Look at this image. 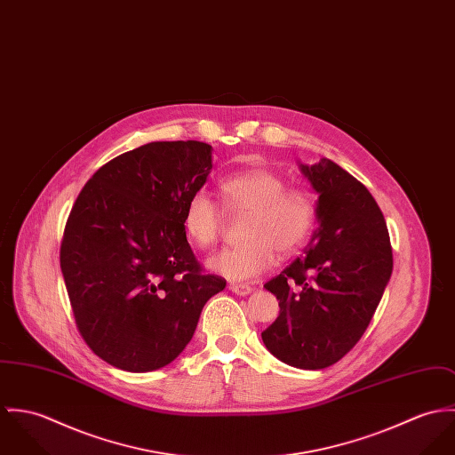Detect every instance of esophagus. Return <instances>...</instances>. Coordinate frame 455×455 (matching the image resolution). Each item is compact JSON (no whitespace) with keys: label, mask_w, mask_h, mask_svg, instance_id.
Instances as JSON below:
<instances>
[{"label":"esophagus","mask_w":455,"mask_h":455,"mask_svg":"<svg viewBox=\"0 0 455 455\" xmlns=\"http://www.w3.org/2000/svg\"><path fill=\"white\" fill-rule=\"evenodd\" d=\"M228 290H230L232 293H235V295H241V297H246V295H250L252 291L251 286L246 284V283H232V284L228 286Z\"/></svg>","instance_id":"esophagus-1"}]
</instances>
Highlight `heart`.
Segmentation results:
<instances>
[{
    "label": "heart",
    "mask_w": 455,
    "mask_h": 455,
    "mask_svg": "<svg viewBox=\"0 0 455 455\" xmlns=\"http://www.w3.org/2000/svg\"><path fill=\"white\" fill-rule=\"evenodd\" d=\"M220 196L228 212H246L243 244L216 252L209 268L230 281L251 279L268 270L277 258L299 250L310 234L315 204L302 188H286V180L272 169L254 167L234 172L220 181ZM188 239L209 248L223 228V214L204 192H196L183 211Z\"/></svg>",
    "instance_id": "obj_1"
}]
</instances>
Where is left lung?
Returning <instances> with one entry per match:
<instances>
[{
    "label": "left lung",
    "mask_w": 455,
    "mask_h": 455,
    "mask_svg": "<svg viewBox=\"0 0 455 455\" xmlns=\"http://www.w3.org/2000/svg\"><path fill=\"white\" fill-rule=\"evenodd\" d=\"M299 167L317 194V227L303 254L265 284L281 310L261 340L290 366L321 370L363 337L391 279L393 250L364 185L330 158Z\"/></svg>",
    "instance_id": "obj_1"
}]
</instances>
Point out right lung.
I'll use <instances>...</instances> for the list:
<instances>
[{
  "label": "right lung",
  "mask_w": 455,
  "mask_h": 455,
  "mask_svg": "<svg viewBox=\"0 0 455 455\" xmlns=\"http://www.w3.org/2000/svg\"><path fill=\"white\" fill-rule=\"evenodd\" d=\"M212 169V147L153 141L104 164L73 205L60 270L87 346L143 373L174 361L225 279L203 274L183 211Z\"/></svg>",
  "instance_id": "add662e5"
}]
</instances>
